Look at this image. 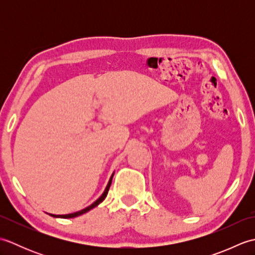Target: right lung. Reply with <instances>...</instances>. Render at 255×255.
<instances>
[{
    "label": "right lung",
    "instance_id": "add662e5",
    "mask_svg": "<svg viewBox=\"0 0 255 255\" xmlns=\"http://www.w3.org/2000/svg\"><path fill=\"white\" fill-rule=\"evenodd\" d=\"M113 176H114V173L112 174V176H111V178H110V181H108V184H107V186H106V188H105L104 193H103V194L101 195V196L95 200V202H94L93 204L90 205L89 207H86V208H84V209H82V210H80V211H77V213H73V214H68V215H52V214H49V215L51 216V217H56V218H74V217H78V216H80V215H83V214H85V213H88V211H90L91 209H93L94 207H96L97 205H100V204L103 202V200L105 199V197L107 196L108 189H110V187H111Z\"/></svg>",
    "mask_w": 255,
    "mask_h": 255
}]
</instances>
